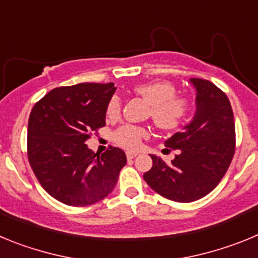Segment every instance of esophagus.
<instances>
[{"label": "esophagus", "instance_id": "1", "mask_svg": "<svg viewBox=\"0 0 258 258\" xmlns=\"http://www.w3.org/2000/svg\"><path fill=\"white\" fill-rule=\"evenodd\" d=\"M137 155H138V154H137V152H131V151L126 152V157H127V159H129V160H131V159H134V157H136Z\"/></svg>", "mask_w": 258, "mask_h": 258}]
</instances>
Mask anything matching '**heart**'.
<instances>
[{"label": "heart", "mask_w": 258, "mask_h": 258, "mask_svg": "<svg viewBox=\"0 0 258 258\" xmlns=\"http://www.w3.org/2000/svg\"><path fill=\"white\" fill-rule=\"evenodd\" d=\"M134 93L150 103V115L160 129H175L183 122L188 112V103L184 98L175 97V88L169 81H150L134 88ZM121 112V102L113 97L107 106L106 115L115 120ZM147 131L136 125H124L113 133V141L127 150H136L141 146Z\"/></svg>", "instance_id": "heart-1"}]
</instances>
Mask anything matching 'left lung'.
<instances>
[{"label": "left lung", "instance_id": "left-lung-1", "mask_svg": "<svg viewBox=\"0 0 258 258\" xmlns=\"http://www.w3.org/2000/svg\"><path fill=\"white\" fill-rule=\"evenodd\" d=\"M195 89V113L191 121L164 142L178 150L166 164L150 155L152 168L143 174L161 197L191 203L208 195L226 173L235 152V122L226 94L208 80L190 79Z\"/></svg>", "mask_w": 258, "mask_h": 258}]
</instances>
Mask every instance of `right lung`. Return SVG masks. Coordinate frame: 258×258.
<instances>
[{"instance_id":"1","label":"right lung","mask_w":258,"mask_h":258,"mask_svg":"<svg viewBox=\"0 0 258 258\" xmlns=\"http://www.w3.org/2000/svg\"><path fill=\"white\" fill-rule=\"evenodd\" d=\"M113 83L52 89L28 120V160L41 186L63 204L85 207L112 192L126 164L122 150L93 154L85 141L106 125Z\"/></svg>"}]
</instances>
